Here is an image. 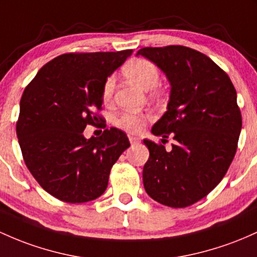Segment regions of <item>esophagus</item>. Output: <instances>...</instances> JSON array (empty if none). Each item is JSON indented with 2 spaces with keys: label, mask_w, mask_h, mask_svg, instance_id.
Returning <instances> with one entry per match:
<instances>
[{
  "label": "esophagus",
  "mask_w": 257,
  "mask_h": 257,
  "mask_svg": "<svg viewBox=\"0 0 257 257\" xmlns=\"http://www.w3.org/2000/svg\"><path fill=\"white\" fill-rule=\"evenodd\" d=\"M129 138V142H131V144H138L140 142V139L138 137H134V135H128Z\"/></svg>",
  "instance_id": "esophagus-1"
}]
</instances>
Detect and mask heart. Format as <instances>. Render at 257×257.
Masks as SVG:
<instances>
[{
	"instance_id": "heart-1",
	"label": "heart",
	"mask_w": 257,
	"mask_h": 257,
	"mask_svg": "<svg viewBox=\"0 0 257 257\" xmlns=\"http://www.w3.org/2000/svg\"><path fill=\"white\" fill-rule=\"evenodd\" d=\"M124 74L132 81L137 83L145 90L155 89L160 83V70L155 63L145 58H138L124 67ZM115 86V77L108 75L102 85V98L105 101L111 100ZM149 114L137 113V112H124L114 119L118 128L132 134L142 133L145 128Z\"/></svg>"
}]
</instances>
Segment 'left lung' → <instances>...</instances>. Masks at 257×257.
I'll use <instances>...</instances> for the list:
<instances>
[{
	"label": "left lung",
	"mask_w": 257,
	"mask_h": 257,
	"mask_svg": "<svg viewBox=\"0 0 257 257\" xmlns=\"http://www.w3.org/2000/svg\"><path fill=\"white\" fill-rule=\"evenodd\" d=\"M137 55L154 62L170 80L167 111L151 132L176 140L170 151L144 140L150 151L144 188L166 206H190L218 185L234 159L241 131L236 91L223 69L190 47H144Z\"/></svg>",
	"instance_id": "left-lung-1"
}]
</instances>
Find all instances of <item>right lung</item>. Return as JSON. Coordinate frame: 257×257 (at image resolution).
I'll list each match as a JSON object with an SVG mask.
<instances>
[{
    "instance_id": "1",
    "label": "right lung",
    "mask_w": 257,
    "mask_h": 257,
    "mask_svg": "<svg viewBox=\"0 0 257 257\" xmlns=\"http://www.w3.org/2000/svg\"><path fill=\"white\" fill-rule=\"evenodd\" d=\"M132 52L64 53L25 87L17 122L24 162L41 188L62 201L81 204L102 195L112 166L131 146L117 128L90 139L83 132L103 120V81Z\"/></svg>"
}]
</instances>
